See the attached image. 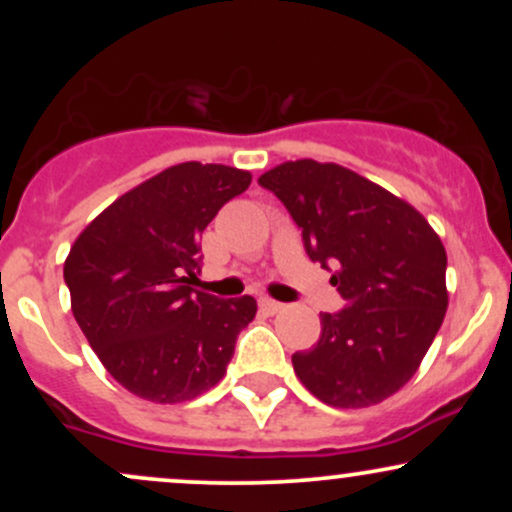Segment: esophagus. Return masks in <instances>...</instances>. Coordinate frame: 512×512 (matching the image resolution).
I'll return each instance as SVG.
<instances>
[{
  "label": "esophagus",
  "mask_w": 512,
  "mask_h": 512,
  "mask_svg": "<svg viewBox=\"0 0 512 512\" xmlns=\"http://www.w3.org/2000/svg\"><path fill=\"white\" fill-rule=\"evenodd\" d=\"M260 308L264 310V313L274 315V313H279V310H284V303L272 301V298H260Z\"/></svg>",
  "instance_id": "1"
}]
</instances>
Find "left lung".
<instances>
[{
	"mask_svg": "<svg viewBox=\"0 0 512 512\" xmlns=\"http://www.w3.org/2000/svg\"><path fill=\"white\" fill-rule=\"evenodd\" d=\"M257 182L301 228L310 260L337 269L330 281L346 303L320 313L317 344L291 356L301 383L339 409L395 395L448 310V255L436 231L411 204L337 163L289 161Z\"/></svg>",
	"mask_w": 512,
	"mask_h": 512,
	"instance_id": "obj_1",
	"label": "left lung"
}]
</instances>
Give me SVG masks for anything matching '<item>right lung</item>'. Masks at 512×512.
Wrapping results in <instances>:
<instances>
[{
  "label": "right lung",
  "instance_id": "add662e5",
  "mask_svg": "<svg viewBox=\"0 0 512 512\" xmlns=\"http://www.w3.org/2000/svg\"><path fill=\"white\" fill-rule=\"evenodd\" d=\"M248 170L190 161L115 199L64 262L72 313L108 373L158 404L195 399L226 373L252 296L195 291L202 231L250 187Z\"/></svg>",
  "mask_w": 512,
  "mask_h": 512
}]
</instances>
